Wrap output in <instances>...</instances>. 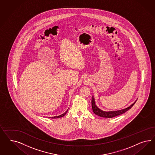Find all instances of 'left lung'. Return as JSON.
Here are the masks:
<instances>
[{
	"label": "left lung",
	"instance_id": "8db88e82",
	"mask_svg": "<svg viewBox=\"0 0 155 155\" xmlns=\"http://www.w3.org/2000/svg\"><path fill=\"white\" fill-rule=\"evenodd\" d=\"M136 101H135L134 103L131 104L130 106H129L128 107L124 108V109H123V110H121L115 111L106 112V111H103L102 110H101V109H99L98 107H97V106L95 105L94 98L93 97L92 99H91V106H92V109H93V112L97 115H98V116L101 117L111 118V117H117V116H118V115H120L121 114H123V113H126L128 110H130V108H131L134 105V104L136 103Z\"/></svg>",
	"mask_w": 155,
	"mask_h": 155
}]
</instances>
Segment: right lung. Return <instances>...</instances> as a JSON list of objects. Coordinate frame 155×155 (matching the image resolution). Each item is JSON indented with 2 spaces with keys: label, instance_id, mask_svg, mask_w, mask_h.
Wrapping results in <instances>:
<instances>
[{
  "label": "right lung",
  "instance_id": "add662e5",
  "mask_svg": "<svg viewBox=\"0 0 155 155\" xmlns=\"http://www.w3.org/2000/svg\"><path fill=\"white\" fill-rule=\"evenodd\" d=\"M67 112H68V110L66 111L65 113H64V114H62V115H59V116H57V117H51L50 118H58V117H63L67 113Z\"/></svg>",
  "mask_w": 155,
  "mask_h": 155
}]
</instances>
